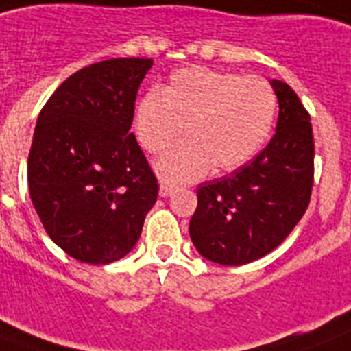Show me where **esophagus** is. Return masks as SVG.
<instances>
[{"label": "esophagus", "mask_w": 351, "mask_h": 351, "mask_svg": "<svg viewBox=\"0 0 351 351\" xmlns=\"http://www.w3.org/2000/svg\"><path fill=\"white\" fill-rule=\"evenodd\" d=\"M173 193H175V187H171V185H167V184H160V187H158V194H160V198H167V196H171Z\"/></svg>", "instance_id": "34e87169"}]
</instances>
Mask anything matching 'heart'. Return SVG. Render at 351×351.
<instances>
[{
    "label": "heart",
    "mask_w": 351,
    "mask_h": 351,
    "mask_svg": "<svg viewBox=\"0 0 351 351\" xmlns=\"http://www.w3.org/2000/svg\"><path fill=\"white\" fill-rule=\"evenodd\" d=\"M276 114V94L264 78L184 67L160 90L137 101L134 132L148 153H162L185 125L187 139L155 164L167 184L198 180L210 167L232 171L262 148Z\"/></svg>",
    "instance_id": "heart-1"
}]
</instances>
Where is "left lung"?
<instances>
[{
  "instance_id": "obj_1",
  "label": "left lung",
  "mask_w": 351,
  "mask_h": 351,
  "mask_svg": "<svg viewBox=\"0 0 351 351\" xmlns=\"http://www.w3.org/2000/svg\"><path fill=\"white\" fill-rule=\"evenodd\" d=\"M278 99L276 134L248 164L198 187L191 217L194 248L207 261L241 266L284 243L311 202L314 139L311 116L289 85L269 82Z\"/></svg>"
}]
</instances>
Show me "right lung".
<instances>
[{
	"label": "right lung",
	"instance_id": "1",
	"mask_svg": "<svg viewBox=\"0 0 351 351\" xmlns=\"http://www.w3.org/2000/svg\"><path fill=\"white\" fill-rule=\"evenodd\" d=\"M152 58H112L71 75L40 110L28 189L51 241L85 264L130 253L158 184L130 132Z\"/></svg>",
	"mask_w": 351,
	"mask_h": 351
}]
</instances>
